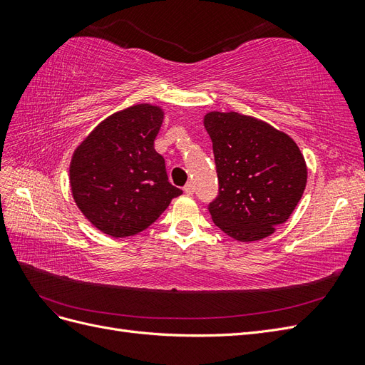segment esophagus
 Here are the masks:
<instances>
[{
  "mask_svg": "<svg viewBox=\"0 0 365 365\" xmlns=\"http://www.w3.org/2000/svg\"><path fill=\"white\" fill-rule=\"evenodd\" d=\"M184 192H185L187 195H193V192H195V184H193L192 181L187 182V184L184 185Z\"/></svg>",
  "mask_w": 365,
  "mask_h": 365,
  "instance_id": "34e87169",
  "label": "esophagus"
}]
</instances>
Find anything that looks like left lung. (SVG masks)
<instances>
[{
  "instance_id": "left-lung-1",
  "label": "left lung",
  "mask_w": 365,
  "mask_h": 365,
  "mask_svg": "<svg viewBox=\"0 0 365 365\" xmlns=\"http://www.w3.org/2000/svg\"><path fill=\"white\" fill-rule=\"evenodd\" d=\"M219 195L213 222L239 242L271 236L302 200L307 168L297 143L267 121L239 113H207Z\"/></svg>"
}]
</instances>
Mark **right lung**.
Masks as SVG:
<instances>
[{
  "mask_svg": "<svg viewBox=\"0 0 365 365\" xmlns=\"http://www.w3.org/2000/svg\"><path fill=\"white\" fill-rule=\"evenodd\" d=\"M163 118L157 105L121 109L98 123L73 153L74 202L108 236L141 233L182 193L169 182L164 158L153 148Z\"/></svg>",
  "mask_w": 365,
  "mask_h": 365,
  "instance_id": "right-lung-1",
  "label": "right lung"
}]
</instances>
